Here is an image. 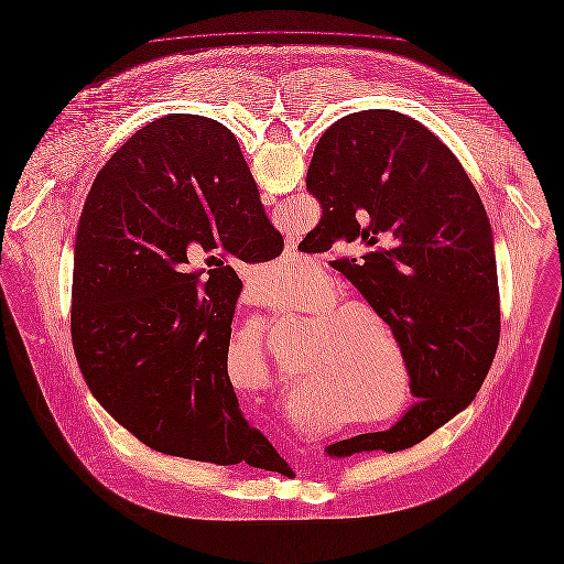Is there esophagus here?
<instances>
[{
	"label": "esophagus",
	"instance_id": "obj_1",
	"mask_svg": "<svg viewBox=\"0 0 564 564\" xmlns=\"http://www.w3.org/2000/svg\"><path fill=\"white\" fill-rule=\"evenodd\" d=\"M282 261H284V265H289V268H295V265H299V268H305V265L310 263V259H305V257L296 250L295 241H289V243H286Z\"/></svg>",
	"mask_w": 564,
	"mask_h": 564
}]
</instances>
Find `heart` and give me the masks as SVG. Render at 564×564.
<instances>
[{
  "instance_id": "b5f03b06",
  "label": "heart",
  "mask_w": 564,
  "mask_h": 564,
  "mask_svg": "<svg viewBox=\"0 0 564 564\" xmlns=\"http://www.w3.org/2000/svg\"><path fill=\"white\" fill-rule=\"evenodd\" d=\"M301 282V271L282 268L271 263L261 269V273L252 280V286L261 296H286L296 291ZM337 299L333 284L321 282L312 296L299 307H293L291 316H301L316 312L303 321L301 344L312 360L323 367L328 392L346 405L350 414L358 417L360 424L382 426L394 422L403 414L412 399L410 376L401 367V386L399 376L390 365L388 352L380 339L392 348L394 341L380 323L378 312L362 301H344L328 304ZM327 307L325 311L324 307ZM323 308V313L317 310ZM239 344H246V350L254 365L263 371L268 355L263 333L250 326ZM400 392L397 393L395 390Z\"/></svg>"
}]
</instances>
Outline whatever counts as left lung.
<instances>
[{
  "instance_id": "1",
  "label": "left lung",
  "mask_w": 564,
  "mask_h": 564,
  "mask_svg": "<svg viewBox=\"0 0 564 564\" xmlns=\"http://www.w3.org/2000/svg\"><path fill=\"white\" fill-rule=\"evenodd\" d=\"M305 182L323 218L303 252H325L335 241L388 243L337 269L390 326L420 399L388 431L326 445L325 454L335 460L412 447L474 401L499 346L486 209L452 150L394 110L333 122Z\"/></svg>"
}]
</instances>
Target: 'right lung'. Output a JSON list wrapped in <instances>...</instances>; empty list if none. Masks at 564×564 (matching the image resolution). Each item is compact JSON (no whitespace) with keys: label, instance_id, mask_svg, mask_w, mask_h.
<instances>
[{"label":"right lung","instance_id":"add662e5","mask_svg":"<svg viewBox=\"0 0 564 564\" xmlns=\"http://www.w3.org/2000/svg\"><path fill=\"white\" fill-rule=\"evenodd\" d=\"M282 248L223 122L170 115L131 135L93 182L74 250L72 341L101 408L170 456L261 460L271 444L227 371L241 280L225 261L263 263ZM193 256L215 265L204 288Z\"/></svg>","mask_w":564,"mask_h":564}]
</instances>
